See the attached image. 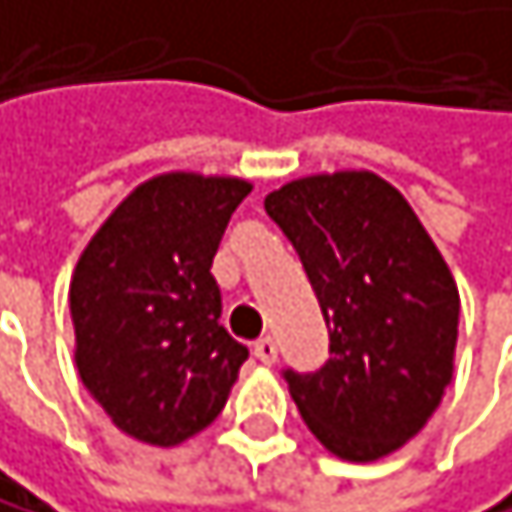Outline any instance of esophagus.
<instances>
[{
    "label": "esophagus",
    "instance_id": "obj_1",
    "mask_svg": "<svg viewBox=\"0 0 512 512\" xmlns=\"http://www.w3.org/2000/svg\"><path fill=\"white\" fill-rule=\"evenodd\" d=\"M253 353L262 359L265 366H272L275 359H278V341H275V338H259V341L253 344Z\"/></svg>",
    "mask_w": 512,
    "mask_h": 512
}]
</instances>
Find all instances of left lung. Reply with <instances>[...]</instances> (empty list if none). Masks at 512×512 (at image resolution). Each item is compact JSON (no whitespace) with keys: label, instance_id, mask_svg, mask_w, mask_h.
Here are the masks:
<instances>
[{"label":"left lung","instance_id":"8db88e82","mask_svg":"<svg viewBox=\"0 0 512 512\" xmlns=\"http://www.w3.org/2000/svg\"><path fill=\"white\" fill-rule=\"evenodd\" d=\"M316 290L331 359L284 372L328 454L372 463L422 432L454 378L460 290L403 193L372 171L297 178L265 196Z\"/></svg>","mask_w":512,"mask_h":512}]
</instances>
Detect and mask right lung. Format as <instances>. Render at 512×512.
Here are the masks:
<instances>
[{
  "mask_svg": "<svg viewBox=\"0 0 512 512\" xmlns=\"http://www.w3.org/2000/svg\"><path fill=\"white\" fill-rule=\"evenodd\" d=\"M243 178L168 171L134 187L71 275L74 363L106 416L174 447L225 410L247 347L225 331L212 259Z\"/></svg>",
  "mask_w": 512,
  "mask_h": 512,
  "instance_id": "1",
  "label": "right lung"
}]
</instances>
